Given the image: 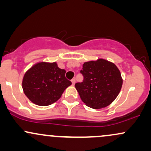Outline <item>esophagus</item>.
Listing matches in <instances>:
<instances>
[{"instance_id":"34e87169","label":"esophagus","mask_w":151,"mask_h":151,"mask_svg":"<svg viewBox=\"0 0 151 151\" xmlns=\"http://www.w3.org/2000/svg\"><path fill=\"white\" fill-rule=\"evenodd\" d=\"M72 84H73V85H74V84H75V83H76V80H75V79H72Z\"/></svg>"}]
</instances>
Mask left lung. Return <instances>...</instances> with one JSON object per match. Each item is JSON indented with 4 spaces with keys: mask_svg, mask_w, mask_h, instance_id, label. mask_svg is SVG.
Returning a JSON list of instances; mask_svg holds the SVG:
<instances>
[{
    "mask_svg": "<svg viewBox=\"0 0 151 151\" xmlns=\"http://www.w3.org/2000/svg\"><path fill=\"white\" fill-rule=\"evenodd\" d=\"M80 73L84 80L76 83L75 88L81 101L90 108L108 106L120 92L123 79L120 71L112 62L104 59L84 62Z\"/></svg>",
    "mask_w": 151,
    "mask_h": 151,
    "instance_id": "obj_1",
    "label": "left lung"
}]
</instances>
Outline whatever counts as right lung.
<instances>
[{
  "label": "right lung",
  "mask_w": 151,
  "mask_h": 151,
  "mask_svg": "<svg viewBox=\"0 0 151 151\" xmlns=\"http://www.w3.org/2000/svg\"><path fill=\"white\" fill-rule=\"evenodd\" d=\"M65 73L56 62H38L24 75L22 82L24 93L35 104L42 106L52 104L72 84L65 77Z\"/></svg>",
  "instance_id": "add662e5"
}]
</instances>
